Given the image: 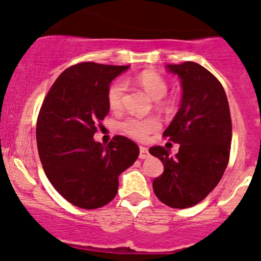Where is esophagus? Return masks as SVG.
Segmentation results:
<instances>
[{"instance_id":"esophagus-1","label":"esophagus","mask_w":261,"mask_h":261,"mask_svg":"<svg viewBox=\"0 0 261 261\" xmlns=\"http://www.w3.org/2000/svg\"><path fill=\"white\" fill-rule=\"evenodd\" d=\"M148 148L147 147H143V146H140V159H146L148 158Z\"/></svg>"}]
</instances>
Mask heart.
<instances>
[{"label": "heart", "instance_id": "b5f03b06", "mask_svg": "<svg viewBox=\"0 0 261 261\" xmlns=\"http://www.w3.org/2000/svg\"><path fill=\"white\" fill-rule=\"evenodd\" d=\"M136 82L147 92V95L153 100H161L168 92V84L164 78L153 71H143L136 78ZM125 93V84L121 81H115L108 89V102L113 110H119L123 103V97ZM160 126L156 118H135L129 116L120 123V129L125 135L143 140L150 133Z\"/></svg>", "mask_w": 261, "mask_h": 261}]
</instances>
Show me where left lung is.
<instances>
[{"label": "left lung", "mask_w": 261, "mask_h": 261, "mask_svg": "<svg viewBox=\"0 0 261 261\" xmlns=\"http://www.w3.org/2000/svg\"><path fill=\"white\" fill-rule=\"evenodd\" d=\"M165 68L179 76L182 86L179 110L164 132L179 143V151L170 156L161 146L150 148L164 165L152 187L161 202L187 209L202 201L222 179L229 160L232 121L224 88L209 70L192 61Z\"/></svg>", "instance_id": "8db88e82"}]
</instances>
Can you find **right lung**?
I'll return each mask as SVG.
<instances>
[{"label": "right lung", "mask_w": 261, "mask_h": 261, "mask_svg": "<svg viewBox=\"0 0 261 261\" xmlns=\"http://www.w3.org/2000/svg\"><path fill=\"white\" fill-rule=\"evenodd\" d=\"M81 63L59 75L47 93L37 121V147L47 178L65 200L97 209L115 197L119 175L133 165L140 148L124 136L108 146L93 136L110 111V83L128 70Z\"/></svg>", "instance_id": "obj_1"}]
</instances>
